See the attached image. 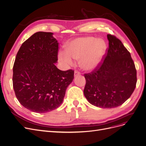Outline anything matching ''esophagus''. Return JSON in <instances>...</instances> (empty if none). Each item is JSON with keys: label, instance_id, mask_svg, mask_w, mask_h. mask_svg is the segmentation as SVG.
I'll return each mask as SVG.
<instances>
[{"label": "esophagus", "instance_id": "34e87169", "mask_svg": "<svg viewBox=\"0 0 146 146\" xmlns=\"http://www.w3.org/2000/svg\"><path fill=\"white\" fill-rule=\"evenodd\" d=\"M79 75H80V72H78L77 71H75V72H74V77H77V76H78Z\"/></svg>", "mask_w": 146, "mask_h": 146}]
</instances>
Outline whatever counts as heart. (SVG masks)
<instances>
[{
    "instance_id": "heart-1",
    "label": "heart",
    "mask_w": 146,
    "mask_h": 146,
    "mask_svg": "<svg viewBox=\"0 0 146 146\" xmlns=\"http://www.w3.org/2000/svg\"><path fill=\"white\" fill-rule=\"evenodd\" d=\"M106 51L105 41L93 37L75 38L69 42L66 52H60L58 58L65 65L73 64L74 59H80L81 67L86 71H92L102 62Z\"/></svg>"
}]
</instances>
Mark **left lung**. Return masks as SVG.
<instances>
[{"mask_svg": "<svg viewBox=\"0 0 146 146\" xmlns=\"http://www.w3.org/2000/svg\"><path fill=\"white\" fill-rule=\"evenodd\" d=\"M106 56L94 70L85 74L84 94L92 105L101 108L121 106L136 87L137 71L131 54L121 41L108 34Z\"/></svg>", "mask_w": 146, "mask_h": 146, "instance_id": "1", "label": "left lung"}]
</instances>
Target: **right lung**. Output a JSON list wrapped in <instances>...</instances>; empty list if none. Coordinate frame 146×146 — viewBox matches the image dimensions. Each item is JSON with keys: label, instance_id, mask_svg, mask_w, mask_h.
Segmentation results:
<instances>
[{"label": "right lung", "instance_id": "right-lung-1", "mask_svg": "<svg viewBox=\"0 0 146 146\" xmlns=\"http://www.w3.org/2000/svg\"><path fill=\"white\" fill-rule=\"evenodd\" d=\"M52 33L37 32L23 43L13 67V87L19 103L43 113L58 108L74 79L72 69L64 71L58 61V42Z\"/></svg>", "mask_w": 146, "mask_h": 146}]
</instances>
